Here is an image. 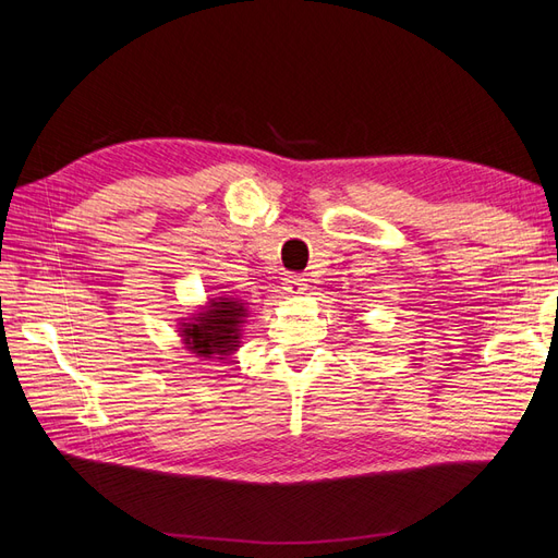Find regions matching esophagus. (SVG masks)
<instances>
[{
	"mask_svg": "<svg viewBox=\"0 0 558 558\" xmlns=\"http://www.w3.org/2000/svg\"><path fill=\"white\" fill-rule=\"evenodd\" d=\"M283 291L293 293V295L305 293L307 291V279L302 275H286L283 277Z\"/></svg>",
	"mask_w": 558,
	"mask_h": 558,
	"instance_id": "34e87169",
	"label": "esophagus"
}]
</instances>
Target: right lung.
Segmentation results:
<instances>
[{
	"instance_id": "add662e5",
	"label": "right lung",
	"mask_w": 558,
	"mask_h": 558,
	"mask_svg": "<svg viewBox=\"0 0 558 558\" xmlns=\"http://www.w3.org/2000/svg\"><path fill=\"white\" fill-rule=\"evenodd\" d=\"M246 310L244 302L218 298L211 300L207 312L195 316L193 324H185L183 337L185 344L197 356H228L230 351L238 349L240 342V324Z\"/></svg>"
}]
</instances>
